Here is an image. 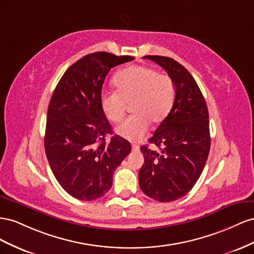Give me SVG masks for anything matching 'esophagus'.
Returning a JSON list of instances; mask_svg holds the SVG:
<instances>
[{
  "label": "esophagus",
  "instance_id": "1",
  "mask_svg": "<svg viewBox=\"0 0 254 254\" xmlns=\"http://www.w3.org/2000/svg\"><path fill=\"white\" fill-rule=\"evenodd\" d=\"M132 150L133 151H138L139 150V146H137V144H132Z\"/></svg>",
  "mask_w": 254,
  "mask_h": 254
}]
</instances>
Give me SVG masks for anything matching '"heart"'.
Returning a JSON list of instances; mask_svg holds the SVG:
<instances>
[{
	"label": "heart",
	"mask_w": 254,
	"mask_h": 254,
	"mask_svg": "<svg viewBox=\"0 0 254 254\" xmlns=\"http://www.w3.org/2000/svg\"><path fill=\"white\" fill-rule=\"evenodd\" d=\"M116 91L101 96V107L106 118L119 122L127 104L132 103V115L116 128L122 138L140 141L147 134L150 122L159 123L173 104L176 87L172 78L148 66L135 64L118 72L114 77Z\"/></svg>",
	"instance_id": "heart-1"
}]
</instances>
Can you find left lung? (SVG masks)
I'll return each instance as SVG.
<instances>
[{
    "label": "left lung",
    "mask_w": 254,
    "mask_h": 254,
    "mask_svg": "<svg viewBox=\"0 0 254 254\" xmlns=\"http://www.w3.org/2000/svg\"><path fill=\"white\" fill-rule=\"evenodd\" d=\"M172 78L176 98L172 108L149 139L159 151L142 146L144 163L139 186L158 202L184 197L200 178L211 148L208 111L203 95L188 70L170 57L148 55Z\"/></svg>",
    "instance_id": "obj_1"
}]
</instances>
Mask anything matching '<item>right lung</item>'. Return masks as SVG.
<instances>
[{
    "label": "right lung",
    "instance_id": "1",
    "mask_svg": "<svg viewBox=\"0 0 254 254\" xmlns=\"http://www.w3.org/2000/svg\"><path fill=\"white\" fill-rule=\"evenodd\" d=\"M134 57L96 52L82 57L62 76L50 100L45 149L57 182L72 197L91 201L111 190L116 168L131 152V143L113 134L101 107L108 72Z\"/></svg>",
    "mask_w": 254,
    "mask_h": 254
}]
</instances>
